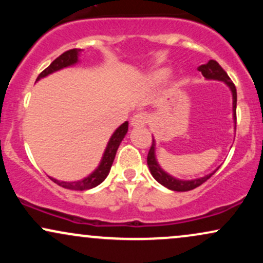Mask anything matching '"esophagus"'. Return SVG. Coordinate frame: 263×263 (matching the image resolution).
I'll return each instance as SVG.
<instances>
[{"label":"esophagus","instance_id":"esophagus-1","mask_svg":"<svg viewBox=\"0 0 263 263\" xmlns=\"http://www.w3.org/2000/svg\"><path fill=\"white\" fill-rule=\"evenodd\" d=\"M147 119H148V117H147L146 114L143 112L136 114L131 119V125L134 126V127H143V126L147 123Z\"/></svg>","mask_w":263,"mask_h":263}]
</instances>
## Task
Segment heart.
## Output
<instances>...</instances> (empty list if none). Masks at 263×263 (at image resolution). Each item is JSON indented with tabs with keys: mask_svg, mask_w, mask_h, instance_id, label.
Listing matches in <instances>:
<instances>
[{
	"mask_svg": "<svg viewBox=\"0 0 263 263\" xmlns=\"http://www.w3.org/2000/svg\"><path fill=\"white\" fill-rule=\"evenodd\" d=\"M167 75H168V70H165V69H161V70L153 71L152 74H149L148 83L151 84V85H158V84H161L162 81L167 78Z\"/></svg>",
	"mask_w": 263,
	"mask_h": 263,
	"instance_id": "1",
	"label": "heart"
}]
</instances>
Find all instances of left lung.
I'll use <instances>...</instances> for the list:
<instances>
[{"instance_id":"obj_1","label":"left lung","mask_w":263,"mask_h":263,"mask_svg":"<svg viewBox=\"0 0 263 263\" xmlns=\"http://www.w3.org/2000/svg\"><path fill=\"white\" fill-rule=\"evenodd\" d=\"M199 71H201L203 77L208 80H219V81H224V83L230 87L231 93H232V116H234V122L235 126H236V102H237V93H236V87H235L234 83H232L229 75L226 74V71L221 66L219 65L218 62L215 60H209L206 64L200 65L198 68ZM147 164H148V168L151 171V174H152L153 178L158 182L159 184H162L163 186L165 188L174 190V192H188V190H193L195 189L197 186L201 185L204 182H206L209 178L215 173L216 171L219 170V167L216 168L213 173L208 174V176H204L201 178H197V179H192V180H182V179H177V178L170 176L167 172H164L161 168V165L158 164L156 158V141L153 138L152 141V146H151L148 156H147Z\"/></svg>"}]
</instances>
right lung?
<instances>
[{"instance_id":"1","label":"right lung","mask_w":263,"mask_h":263,"mask_svg":"<svg viewBox=\"0 0 263 263\" xmlns=\"http://www.w3.org/2000/svg\"><path fill=\"white\" fill-rule=\"evenodd\" d=\"M81 52V49H70V50H66L59 55L54 62L48 66L47 69H44L41 74L38 75L37 81L41 80L42 78L48 77L49 74L55 73V71L60 70V69H64L68 68V66H71L74 64H77L79 62V54ZM128 131V122H123L116 131L114 132L111 138L107 142V146L105 148L104 155H102L101 162L100 164L98 165L95 171L92 172L91 174L84 178L81 180H77V182H63V180H58V179H54V178L49 177L50 179L53 180L54 183H57L58 185L63 186L65 189H71V190H87V189H91L98 186L99 184H101L106 179V177L108 176L111 170V165H112L115 156H116L117 148H119L120 143H121L123 137H125L126 134Z\"/></svg>"}]
</instances>
